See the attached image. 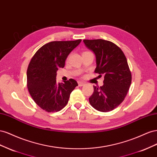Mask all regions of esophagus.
<instances>
[{"label":"esophagus","mask_w":157,"mask_h":157,"mask_svg":"<svg viewBox=\"0 0 157 157\" xmlns=\"http://www.w3.org/2000/svg\"><path fill=\"white\" fill-rule=\"evenodd\" d=\"M85 84H86V83H85V82H82V81L78 82V85H79V86H80V87L83 86Z\"/></svg>","instance_id":"obj_1"}]
</instances>
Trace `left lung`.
I'll list each match as a JSON object with an SVG mask.
<instances>
[{"instance_id": "obj_1", "label": "left lung", "mask_w": 157, "mask_h": 157, "mask_svg": "<svg viewBox=\"0 0 157 157\" xmlns=\"http://www.w3.org/2000/svg\"><path fill=\"white\" fill-rule=\"evenodd\" d=\"M86 47L95 55V72L104 75L103 85L93 86L89 103L98 111L106 113L118 106L126 96L132 74L126 56L115 44L103 39L83 40Z\"/></svg>"}]
</instances>
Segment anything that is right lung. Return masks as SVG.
<instances>
[{"instance_id": "1", "label": "right lung", "mask_w": 157, "mask_h": 157, "mask_svg": "<svg viewBox=\"0 0 157 157\" xmlns=\"http://www.w3.org/2000/svg\"><path fill=\"white\" fill-rule=\"evenodd\" d=\"M81 39L52 41L40 48L31 59L27 82L31 97L39 107L48 113L58 112L67 105L70 93L78 86L74 79L56 82V71L64 68L69 54L81 43Z\"/></svg>"}]
</instances>
